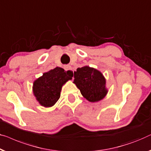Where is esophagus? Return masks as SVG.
Here are the masks:
<instances>
[{"instance_id": "obj_1", "label": "esophagus", "mask_w": 151, "mask_h": 151, "mask_svg": "<svg viewBox=\"0 0 151 151\" xmlns=\"http://www.w3.org/2000/svg\"><path fill=\"white\" fill-rule=\"evenodd\" d=\"M64 68L66 71H69V74H71V75H73V69H72V67L70 66V65H65V66L64 67Z\"/></svg>"}]
</instances>
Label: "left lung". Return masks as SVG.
I'll return each mask as SVG.
<instances>
[{
	"instance_id": "left-lung-1",
	"label": "left lung",
	"mask_w": 151,
	"mask_h": 151,
	"mask_svg": "<svg viewBox=\"0 0 151 151\" xmlns=\"http://www.w3.org/2000/svg\"><path fill=\"white\" fill-rule=\"evenodd\" d=\"M74 84L88 101H99L108 93L104 76L93 67L84 66L78 68L76 71H74Z\"/></svg>"
}]
</instances>
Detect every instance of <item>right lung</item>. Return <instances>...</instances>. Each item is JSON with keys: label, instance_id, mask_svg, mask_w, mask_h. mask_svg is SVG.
<instances>
[{"label": "right lung", "instance_id": "1", "mask_svg": "<svg viewBox=\"0 0 151 151\" xmlns=\"http://www.w3.org/2000/svg\"><path fill=\"white\" fill-rule=\"evenodd\" d=\"M72 77L69 71L58 67L45 72L33 83L32 91L36 99L45 108L53 106L59 99L63 84Z\"/></svg>", "mask_w": 151, "mask_h": 151}]
</instances>
